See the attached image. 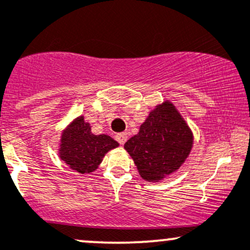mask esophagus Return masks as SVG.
<instances>
[{"mask_svg":"<svg viewBox=\"0 0 250 250\" xmlns=\"http://www.w3.org/2000/svg\"><path fill=\"white\" fill-rule=\"evenodd\" d=\"M116 141L120 143V145L123 146L125 143V141H127L128 139V135L127 133H120V134H116Z\"/></svg>","mask_w":250,"mask_h":250,"instance_id":"1","label":"esophagus"}]
</instances>
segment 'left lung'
<instances>
[{
  "instance_id": "left-lung-1",
  "label": "left lung",
  "mask_w": 250,
  "mask_h": 250,
  "mask_svg": "<svg viewBox=\"0 0 250 250\" xmlns=\"http://www.w3.org/2000/svg\"><path fill=\"white\" fill-rule=\"evenodd\" d=\"M191 146L193 135L187 123L170 102H165L149 114L125 148L143 179L159 181L181 167Z\"/></svg>"
}]
</instances>
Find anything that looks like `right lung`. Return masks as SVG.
<instances>
[{
  "instance_id": "obj_1",
  "label": "right lung",
  "mask_w": 250,
  "mask_h": 250,
  "mask_svg": "<svg viewBox=\"0 0 250 250\" xmlns=\"http://www.w3.org/2000/svg\"><path fill=\"white\" fill-rule=\"evenodd\" d=\"M117 146L108 135L91 134L90 125L81 116L62 135L61 159L79 173H90L99 167L104 154Z\"/></svg>"
}]
</instances>
